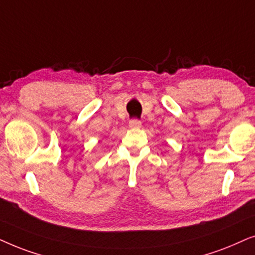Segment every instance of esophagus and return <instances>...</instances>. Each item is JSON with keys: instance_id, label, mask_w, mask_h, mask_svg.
<instances>
[{"instance_id": "34e87169", "label": "esophagus", "mask_w": 255, "mask_h": 255, "mask_svg": "<svg viewBox=\"0 0 255 255\" xmlns=\"http://www.w3.org/2000/svg\"><path fill=\"white\" fill-rule=\"evenodd\" d=\"M141 126H142L141 121L135 120V119H134V120L129 121V127L133 128V129H138V128H141Z\"/></svg>"}]
</instances>
